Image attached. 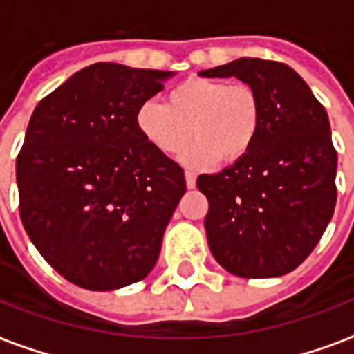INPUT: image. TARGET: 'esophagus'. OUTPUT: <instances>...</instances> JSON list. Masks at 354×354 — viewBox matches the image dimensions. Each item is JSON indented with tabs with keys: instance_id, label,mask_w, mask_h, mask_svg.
<instances>
[{
	"instance_id": "esophagus-1",
	"label": "esophagus",
	"mask_w": 354,
	"mask_h": 354,
	"mask_svg": "<svg viewBox=\"0 0 354 354\" xmlns=\"http://www.w3.org/2000/svg\"><path fill=\"white\" fill-rule=\"evenodd\" d=\"M185 183L189 189H193L196 185V174L193 171H185Z\"/></svg>"
}]
</instances>
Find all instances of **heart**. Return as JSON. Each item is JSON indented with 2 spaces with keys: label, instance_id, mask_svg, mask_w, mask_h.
<instances>
[{
  "label": "heart",
  "instance_id": "1",
  "mask_svg": "<svg viewBox=\"0 0 354 354\" xmlns=\"http://www.w3.org/2000/svg\"><path fill=\"white\" fill-rule=\"evenodd\" d=\"M136 124L150 145L163 154H182L189 167H211L224 156L236 161L255 143L261 124V102L246 84H227L216 79H187L169 93V104L145 101Z\"/></svg>",
  "mask_w": 354,
  "mask_h": 354
}]
</instances>
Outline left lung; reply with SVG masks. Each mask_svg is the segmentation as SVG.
<instances>
[{
  "mask_svg": "<svg viewBox=\"0 0 354 354\" xmlns=\"http://www.w3.org/2000/svg\"><path fill=\"white\" fill-rule=\"evenodd\" d=\"M198 75L235 77L261 102L250 152L196 180L209 202L204 226L211 253L246 279L288 274L310 255L335 213L338 156L327 112L286 64L239 58Z\"/></svg>",
  "mask_w": 354,
  "mask_h": 354,
  "instance_id": "left-lung-1",
  "label": "left lung"
}]
</instances>
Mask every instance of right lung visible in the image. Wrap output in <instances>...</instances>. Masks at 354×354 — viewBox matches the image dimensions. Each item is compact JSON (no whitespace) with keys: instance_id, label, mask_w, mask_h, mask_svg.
Returning <instances> with one entry per match:
<instances>
[{"instance_id":"add662e5","label":"right lung","mask_w":354,"mask_h":354,"mask_svg":"<svg viewBox=\"0 0 354 354\" xmlns=\"http://www.w3.org/2000/svg\"><path fill=\"white\" fill-rule=\"evenodd\" d=\"M171 77L91 64L30 115L16 160L19 216L41 257L86 290L138 283L160 257L185 178L143 138L136 113Z\"/></svg>"}]
</instances>
